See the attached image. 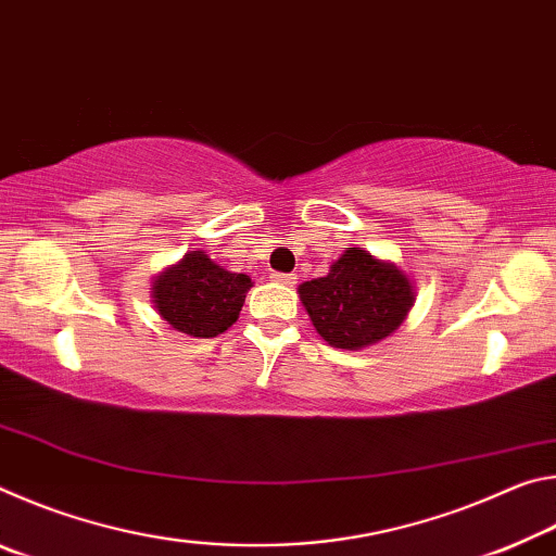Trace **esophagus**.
<instances>
[{
	"mask_svg": "<svg viewBox=\"0 0 556 556\" xmlns=\"http://www.w3.org/2000/svg\"><path fill=\"white\" fill-rule=\"evenodd\" d=\"M271 281L279 287H294L296 285V277L294 275H285V271H271Z\"/></svg>",
	"mask_w": 556,
	"mask_h": 556,
	"instance_id": "1",
	"label": "esophagus"
}]
</instances>
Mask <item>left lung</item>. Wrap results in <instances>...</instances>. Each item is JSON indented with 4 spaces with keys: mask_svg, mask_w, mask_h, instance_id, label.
I'll return each instance as SVG.
<instances>
[{
    "mask_svg": "<svg viewBox=\"0 0 556 556\" xmlns=\"http://www.w3.org/2000/svg\"><path fill=\"white\" fill-rule=\"evenodd\" d=\"M299 296L318 336L345 351L382 341L412 306L409 279L361 248H348L326 277L304 281Z\"/></svg>",
    "mask_w": 556,
    "mask_h": 556,
    "instance_id": "8db88e82",
    "label": "left lung"
}]
</instances>
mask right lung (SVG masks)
<instances>
[{
	"instance_id": "1",
	"label": "right lung",
	"mask_w": 556,
	"mask_h": 556,
	"mask_svg": "<svg viewBox=\"0 0 556 556\" xmlns=\"http://www.w3.org/2000/svg\"><path fill=\"white\" fill-rule=\"evenodd\" d=\"M250 287L248 275H232L203 252H193L156 277L154 304L176 331L213 338L238 321Z\"/></svg>"
}]
</instances>
